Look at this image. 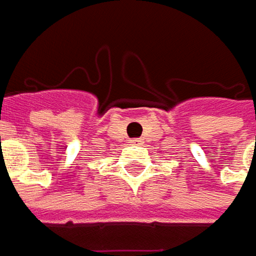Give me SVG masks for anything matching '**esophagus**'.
<instances>
[{
  "label": "esophagus",
  "instance_id": "obj_1",
  "mask_svg": "<svg viewBox=\"0 0 256 256\" xmlns=\"http://www.w3.org/2000/svg\"><path fill=\"white\" fill-rule=\"evenodd\" d=\"M130 143H132V144H142V138H131Z\"/></svg>",
  "mask_w": 256,
  "mask_h": 256
}]
</instances>
